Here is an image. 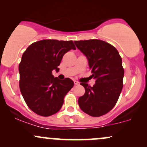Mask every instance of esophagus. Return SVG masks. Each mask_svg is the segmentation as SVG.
<instances>
[{
    "mask_svg": "<svg viewBox=\"0 0 147 147\" xmlns=\"http://www.w3.org/2000/svg\"><path fill=\"white\" fill-rule=\"evenodd\" d=\"M74 83H75V85H78V84H79V82H77V81H74Z\"/></svg>",
    "mask_w": 147,
    "mask_h": 147,
    "instance_id": "1",
    "label": "esophagus"
}]
</instances>
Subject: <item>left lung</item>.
Segmentation results:
<instances>
[{"label":"left lung","instance_id":"obj_1","mask_svg":"<svg viewBox=\"0 0 147 147\" xmlns=\"http://www.w3.org/2000/svg\"><path fill=\"white\" fill-rule=\"evenodd\" d=\"M75 44L86 57L91 76L96 80L92 87L81 83L85 94L79 97V106L89 115L99 117L114 107L122 92L124 75L122 58L115 47L101 40L76 41Z\"/></svg>","mask_w":147,"mask_h":147}]
</instances>
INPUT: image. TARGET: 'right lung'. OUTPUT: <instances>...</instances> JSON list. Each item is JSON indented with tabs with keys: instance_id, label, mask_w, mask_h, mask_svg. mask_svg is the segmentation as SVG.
Here are the masks:
<instances>
[{
	"instance_id": "add662e5",
	"label": "right lung",
	"mask_w": 147,
	"mask_h": 147,
	"mask_svg": "<svg viewBox=\"0 0 147 147\" xmlns=\"http://www.w3.org/2000/svg\"><path fill=\"white\" fill-rule=\"evenodd\" d=\"M76 50L72 41L45 39L35 42L26 49L18 66L19 87L25 103L33 112L48 117L60 110L67 92L73 87L70 78L60 80L52 75L63 55Z\"/></svg>"
}]
</instances>
